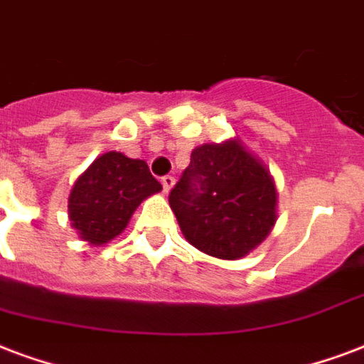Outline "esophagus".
<instances>
[{
	"instance_id": "obj_1",
	"label": "esophagus",
	"mask_w": 364,
	"mask_h": 364,
	"mask_svg": "<svg viewBox=\"0 0 364 364\" xmlns=\"http://www.w3.org/2000/svg\"><path fill=\"white\" fill-rule=\"evenodd\" d=\"M173 185H175V177H171V175L161 177V187H164V193H169V191L173 189Z\"/></svg>"
}]
</instances>
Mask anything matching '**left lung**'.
<instances>
[{
	"instance_id": "1",
	"label": "left lung",
	"mask_w": 364,
	"mask_h": 364,
	"mask_svg": "<svg viewBox=\"0 0 364 364\" xmlns=\"http://www.w3.org/2000/svg\"><path fill=\"white\" fill-rule=\"evenodd\" d=\"M169 206L195 249L239 260L270 235L278 220V191L264 161L239 139H230L191 152Z\"/></svg>"
}]
</instances>
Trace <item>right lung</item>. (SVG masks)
<instances>
[{"mask_svg": "<svg viewBox=\"0 0 364 364\" xmlns=\"http://www.w3.org/2000/svg\"><path fill=\"white\" fill-rule=\"evenodd\" d=\"M161 185L144 160L123 152H106L77 177L69 195V220L82 241L92 247L109 243L127 228L129 220Z\"/></svg>", "mask_w": 364, "mask_h": 364, "instance_id": "right-lung-1", "label": "right lung"}]
</instances>
